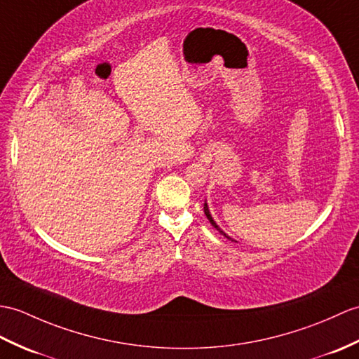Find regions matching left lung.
I'll list each match as a JSON object with an SVG mask.
<instances>
[{"label":"left lung","instance_id":"obj_1","mask_svg":"<svg viewBox=\"0 0 359 359\" xmlns=\"http://www.w3.org/2000/svg\"><path fill=\"white\" fill-rule=\"evenodd\" d=\"M203 210H205V214H206V217H208V220H210V222H211V224H212V226H214V228H215V229H217V231H219V232H220V234H223V236H224V237H226V238H229V240H231V241H236V240H232V238H231V237H229V236H226V234H224V232H223V231H222V229H220V228H219V224H217V223H215V222H214V219H212V215H211V212H210V210H208V205H206V202H205V205H203Z\"/></svg>","mask_w":359,"mask_h":359}]
</instances>
